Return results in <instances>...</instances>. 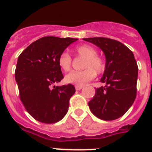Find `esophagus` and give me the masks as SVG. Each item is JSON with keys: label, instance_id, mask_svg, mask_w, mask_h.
I'll return each mask as SVG.
<instances>
[{"label": "esophagus", "instance_id": "obj_1", "mask_svg": "<svg viewBox=\"0 0 152 152\" xmlns=\"http://www.w3.org/2000/svg\"><path fill=\"white\" fill-rule=\"evenodd\" d=\"M83 88V86H76V90L80 91V90H81V89H82Z\"/></svg>", "mask_w": 152, "mask_h": 152}]
</instances>
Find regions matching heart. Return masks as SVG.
I'll return each instance as SVG.
<instances>
[{
    "instance_id": "1",
    "label": "heart",
    "mask_w": 152,
    "mask_h": 152,
    "mask_svg": "<svg viewBox=\"0 0 152 152\" xmlns=\"http://www.w3.org/2000/svg\"><path fill=\"white\" fill-rule=\"evenodd\" d=\"M76 56L83 57L80 71H73L65 76L67 83L76 86H83L92 80L95 77V73L101 74L105 69L103 59L99 55L94 47L89 45H81L74 50ZM58 66L63 72H69L72 67V57L67 52H63L57 59Z\"/></svg>"
}]
</instances>
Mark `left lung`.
<instances>
[{
    "label": "left lung",
    "mask_w": 152,
    "mask_h": 152,
    "mask_svg": "<svg viewBox=\"0 0 152 152\" xmlns=\"http://www.w3.org/2000/svg\"><path fill=\"white\" fill-rule=\"evenodd\" d=\"M95 44L106 56V69L100 80L105 87L96 88L95 95L88 102L91 111L104 121L123 116L137 96L138 66L132 52L114 39L95 37L83 39Z\"/></svg>",
    "instance_id": "obj_1"
}]
</instances>
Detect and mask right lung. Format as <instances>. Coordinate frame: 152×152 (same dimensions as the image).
Instances as JSON below:
<instances>
[{
  "instance_id": "1",
  "label": "right lung",
  "mask_w": 152,
  "mask_h": 152,
  "mask_svg": "<svg viewBox=\"0 0 152 152\" xmlns=\"http://www.w3.org/2000/svg\"><path fill=\"white\" fill-rule=\"evenodd\" d=\"M77 39L46 36L32 42L18 57L15 77L26 110L40 122L52 124L64 118L72 84L53 86L64 76L57 64L59 55Z\"/></svg>"
}]
</instances>
